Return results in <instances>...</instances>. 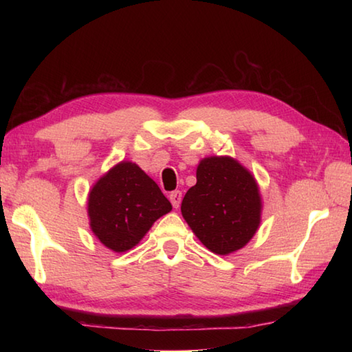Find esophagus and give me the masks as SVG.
I'll use <instances>...</instances> for the list:
<instances>
[{
	"label": "esophagus",
	"instance_id": "1",
	"mask_svg": "<svg viewBox=\"0 0 352 352\" xmlns=\"http://www.w3.org/2000/svg\"><path fill=\"white\" fill-rule=\"evenodd\" d=\"M182 197H183V195H182L180 190H174V192L169 193V199H170V203H172V207H174V208L180 207Z\"/></svg>",
	"mask_w": 352,
	"mask_h": 352
}]
</instances>
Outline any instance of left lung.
<instances>
[{"instance_id": "1", "label": "left lung", "mask_w": 352, "mask_h": 352, "mask_svg": "<svg viewBox=\"0 0 352 352\" xmlns=\"http://www.w3.org/2000/svg\"><path fill=\"white\" fill-rule=\"evenodd\" d=\"M257 183L231 157H207L197 184L186 192L182 213L193 233L214 254L227 256L251 241L260 226Z\"/></svg>"}]
</instances>
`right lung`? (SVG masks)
<instances>
[{
  "label": "right lung",
  "instance_id": "right-lung-1",
  "mask_svg": "<svg viewBox=\"0 0 352 352\" xmlns=\"http://www.w3.org/2000/svg\"><path fill=\"white\" fill-rule=\"evenodd\" d=\"M170 210L159 186L131 162L111 168L89 193L91 228L115 252L136 246L153 223Z\"/></svg>",
  "mask_w": 352,
  "mask_h": 352
}]
</instances>
